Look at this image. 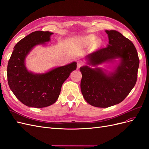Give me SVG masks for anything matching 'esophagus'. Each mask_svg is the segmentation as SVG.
I'll return each instance as SVG.
<instances>
[{
	"label": "esophagus",
	"instance_id": "obj_1",
	"mask_svg": "<svg viewBox=\"0 0 149 149\" xmlns=\"http://www.w3.org/2000/svg\"><path fill=\"white\" fill-rule=\"evenodd\" d=\"M84 62L83 61H78L77 62V67L78 68H79L80 67H81L83 65H84Z\"/></svg>",
	"mask_w": 149,
	"mask_h": 149
}]
</instances>
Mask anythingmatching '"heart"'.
Listing matches in <instances>:
<instances>
[{"label": "heart", "instance_id": "obj_1", "mask_svg": "<svg viewBox=\"0 0 149 149\" xmlns=\"http://www.w3.org/2000/svg\"><path fill=\"white\" fill-rule=\"evenodd\" d=\"M89 38H90V40H94V39L96 38V37H95V36H94V35H91V37H89Z\"/></svg>", "mask_w": 149, "mask_h": 149}]
</instances>
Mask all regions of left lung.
<instances>
[{
	"mask_svg": "<svg viewBox=\"0 0 149 149\" xmlns=\"http://www.w3.org/2000/svg\"><path fill=\"white\" fill-rule=\"evenodd\" d=\"M109 45L86 56L88 64L96 66L119 58L114 72L100 68L81 67V90L84 100L93 106L108 107L121 102L134 87L137 79L139 58L133 43L116 30H106Z\"/></svg>",
	"mask_w": 149,
	"mask_h": 149,
	"instance_id": "obj_1",
	"label": "left lung"
}]
</instances>
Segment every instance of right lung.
<instances>
[{"mask_svg":"<svg viewBox=\"0 0 149 149\" xmlns=\"http://www.w3.org/2000/svg\"><path fill=\"white\" fill-rule=\"evenodd\" d=\"M49 31H35L18 42L8 62L7 81L16 97L26 106L42 108L58 100L62 84L76 69V62L54 68L45 73L35 74L25 65L26 56L37 45L50 40Z\"/></svg>","mask_w":149,"mask_h":149,"instance_id":"1","label":"right lung"}]
</instances>
